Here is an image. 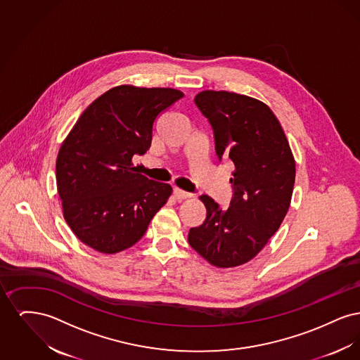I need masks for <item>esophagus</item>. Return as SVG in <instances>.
Instances as JSON below:
<instances>
[{"label":"esophagus","mask_w":360,"mask_h":360,"mask_svg":"<svg viewBox=\"0 0 360 360\" xmlns=\"http://www.w3.org/2000/svg\"><path fill=\"white\" fill-rule=\"evenodd\" d=\"M174 197L176 198V200H186V198H190L191 197V194L190 193H186V191H184V190H181V188H174Z\"/></svg>","instance_id":"34e87169"}]
</instances>
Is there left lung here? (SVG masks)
<instances>
[{
    "label": "left lung",
    "instance_id": "left-lung-1",
    "mask_svg": "<svg viewBox=\"0 0 360 360\" xmlns=\"http://www.w3.org/2000/svg\"><path fill=\"white\" fill-rule=\"evenodd\" d=\"M194 103L212 125L219 160L229 159L235 170L228 209L209 195L200 197L206 219L190 228L188 244L212 266L236 267L257 257L283 221L295 162L279 121L266 103L224 90L201 91Z\"/></svg>",
    "mask_w": 360,
    "mask_h": 360
}]
</instances>
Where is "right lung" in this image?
Masks as SVG:
<instances>
[{"mask_svg":"<svg viewBox=\"0 0 360 360\" xmlns=\"http://www.w3.org/2000/svg\"><path fill=\"white\" fill-rule=\"evenodd\" d=\"M182 97L170 87L116 86L86 108L62 143L63 217L90 248L110 255L132 247L167 202L172 186L136 172L132 158L147 153L156 117Z\"/></svg>","mask_w":360,"mask_h":360,"instance_id":"obj_1","label":"right lung"}]
</instances>
